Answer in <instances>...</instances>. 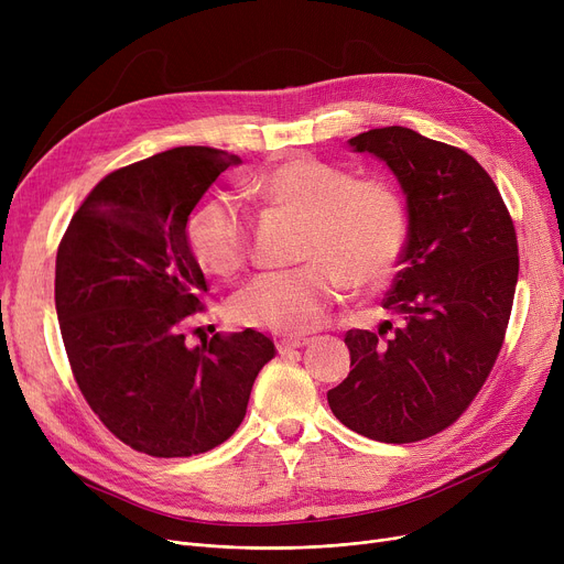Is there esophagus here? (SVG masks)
<instances>
[{
	"mask_svg": "<svg viewBox=\"0 0 564 564\" xmlns=\"http://www.w3.org/2000/svg\"><path fill=\"white\" fill-rule=\"evenodd\" d=\"M308 343H311V338H285V340H279L276 349H279L281 357H285V354H292L294 349L306 347Z\"/></svg>",
	"mask_w": 564,
	"mask_h": 564,
	"instance_id": "esophagus-1",
	"label": "esophagus"
}]
</instances>
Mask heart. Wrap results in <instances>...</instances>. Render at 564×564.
I'll use <instances>...</instances> for the list:
<instances>
[{
  "mask_svg": "<svg viewBox=\"0 0 564 564\" xmlns=\"http://www.w3.org/2000/svg\"><path fill=\"white\" fill-rule=\"evenodd\" d=\"M247 194L304 215L302 267L264 272L232 294L230 315L245 327L300 336L317 329L347 281L375 285L389 279L406 242V205L383 177L294 155L247 181ZM187 242L207 272L230 276L249 258V221L232 192L207 194L189 215Z\"/></svg>",
  "mask_w": 564,
  "mask_h": 564,
  "instance_id": "b5f03b06",
  "label": "heart"
}]
</instances>
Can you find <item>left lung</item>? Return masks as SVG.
<instances>
[{
	"instance_id": "left-lung-1",
	"label": "left lung",
	"mask_w": 564,
	"mask_h": 564,
	"mask_svg": "<svg viewBox=\"0 0 564 564\" xmlns=\"http://www.w3.org/2000/svg\"><path fill=\"white\" fill-rule=\"evenodd\" d=\"M349 145L395 173L409 232L383 300L400 324L345 334L351 370L327 400L368 438L421 441L462 416L496 364L519 276L517 232L491 175L462 148L400 126Z\"/></svg>"
}]
</instances>
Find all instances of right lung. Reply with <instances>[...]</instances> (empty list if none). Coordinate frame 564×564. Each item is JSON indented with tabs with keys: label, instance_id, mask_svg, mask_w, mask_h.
Instances as JSON below:
<instances>
[{
	"label": "right lung",
	"instance_id": "1",
	"mask_svg": "<svg viewBox=\"0 0 564 564\" xmlns=\"http://www.w3.org/2000/svg\"><path fill=\"white\" fill-rule=\"evenodd\" d=\"M242 160L181 145L118 169L91 189L56 251L54 304L77 387L105 427L151 457L217 448L245 421L274 343L253 332L189 347L205 276L187 219Z\"/></svg>",
	"mask_w": 564,
	"mask_h": 564
}]
</instances>
